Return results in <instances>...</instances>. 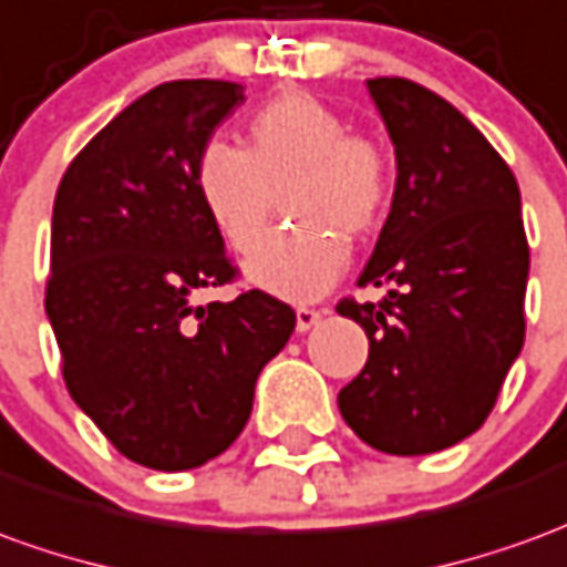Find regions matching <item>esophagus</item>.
<instances>
[{
  "instance_id": "34e87169",
  "label": "esophagus",
  "mask_w": 567,
  "mask_h": 567,
  "mask_svg": "<svg viewBox=\"0 0 567 567\" xmlns=\"http://www.w3.org/2000/svg\"><path fill=\"white\" fill-rule=\"evenodd\" d=\"M324 316V310H310V307H297V331L307 334L312 324H319V319Z\"/></svg>"
}]
</instances>
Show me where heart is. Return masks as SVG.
I'll return each mask as SVG.
<instances>
[{
	"mask_svg": "<svg viewBox=\"0 0 567 567\" xmlns=\"http://www.w3.org/2000/svg\"><path fill=\"white\" fill-rule=\"evenodd\" d=\"M196 193L233 251L267 233L276 196L303 220L245 260V279L272 297L307 303L338 282L350 251L340 236H365L390 199V159L371 137L310 94H282L248 122V150L212 141L196 159ZM329 229L324 230L323 227Z\"/></svg>",
	"mask_w": 567,
	"mask_h": 567,
	"instance_id": "heart-1",
	"label": "heart"
}]
</instances>
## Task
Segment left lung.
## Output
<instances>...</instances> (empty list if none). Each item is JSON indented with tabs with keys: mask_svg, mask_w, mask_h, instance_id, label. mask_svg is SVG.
Masks as SVG:
<instances>
[{
	"mask_svg": "<svg viewBox=\"0 0 567 567\" xmlns=\"http://www.w3.org/2000/svg\"><path fill=\"white\" fill-rule=\"evenodd\" d=\"M395 150L386 224L340 300L368 334L362 374L338 395L352 433L383 454H433L485 423L525 343L528 239L509 165L461 110L408 79H368Z\"/></svg>",
	"mask_w": 567,
	"mask_h": 567,
	"instance_id": "8db88e82",
	"label": "left lung"
}]
</instances>
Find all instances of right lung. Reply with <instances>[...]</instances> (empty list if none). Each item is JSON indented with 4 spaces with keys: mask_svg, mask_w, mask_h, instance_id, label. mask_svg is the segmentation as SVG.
<instances>
[{
    "mask_svg": "<svg viewBox=\"0 0 567 567\" xmlns=\"http://www.w3.org/2000/svg\"><path fill=\"white\" fill-rule=\"evenodd\" d=\"M243 101L224 79L156 85L91 137L54 196L45 312L66 390L118 454L162 473L236 442L295 331V310L257 288L193 300L236 276L193 172Z\"/></svg>",
    "mask_w": 567,
    "mask_h": 567,
    "instance_id": "1",
    "label": "right lung"
}]
</instances>
